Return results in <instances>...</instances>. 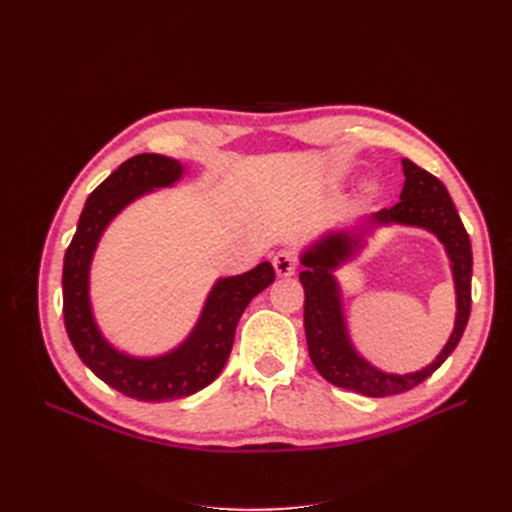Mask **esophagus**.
<instances>
[{"label": "esophagus", "instance_id": "esophagus-1", "mask_svg": "<svg viewBox=\"0 0 512 512\" xmlns=\"http://www.w3.org/2000/svg\"><path fill=\"white\" fill-rule=\"evenodd\" d=\"M273 269L277 273V277H290L294 275V271H297V258H294L292 252H277L273 256Z\"/></svg>", "mask_w": 512, "mask_h": 512}]
</instances>
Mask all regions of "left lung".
<instances>
[{
	"label": "left lung",
	"mask_w": 512,
	"mask_h": 512,
	"mask_svg": "<svg viewBox=\"0 0 512 512\" xmlns=\"http://www.w3.org/2000/svg\"><path fill=\"white\" fill-rule=\"evenodd\" d=\"M401 166L406 181L395 207L371 213L354 228L324 232L301 254L303 271L299 280L305 290L303 322L309 359L324 380L367 397L399 395L427 380L457 348L472 305V245L453 198L448 196L444 183L421 166L406 158L401 160ZM391 223L423 227L436 234L452 260L456 282L458 314L454 333L437 361L412 375H386L353 348L343 316L341 289L334 277V271L362 249L369 231Z\"/></svg>",
	"instance_id": "1"
}]
</instances>
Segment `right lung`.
<instances>
[{
	"label": "right lung",
	"instance_id": "add662e5",
	"mask_svg": "<svg viewBox=\"0 0 512 512\" xmlns=\"http://www.w3.org/2000/svg\"><path fill=\"white\" fill-rule=\"evenodd\" d=\"M179 160L141 153L123 162L89 194L79 226L64 256V322L81 361L115 391L138 401H170L198 393L224 369L241 314L275 280L271 262L252 271L220 277L207 294L194 329L183 342L158 356L121 352L102 335L89 297V271L106 226L134 200L175 185L183 177Z\"/></svg>",
	"mask_w": 512,
	"mask_h": 512
}]
</instances>
